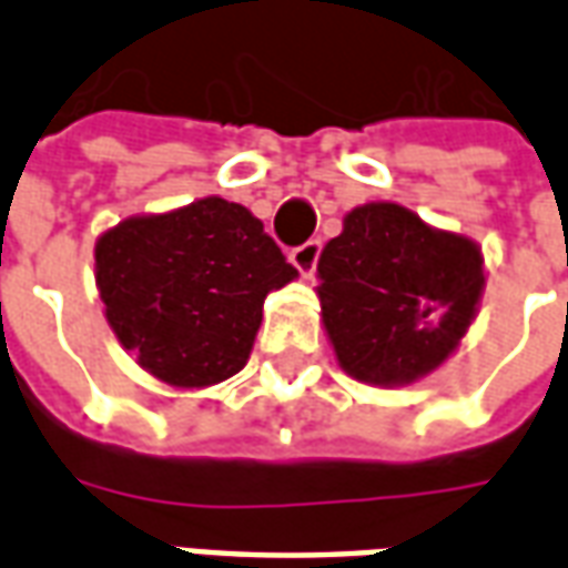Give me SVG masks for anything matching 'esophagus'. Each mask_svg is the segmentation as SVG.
Listing matches in <instances>:
<instances>
[{
	"instance_id": "34e87169",
	"label": "esophagus",
	"mask_w": 568,
	"mask_h": 568,
	"mask_svg": "<svg viewBox=\"0 0 568 568\" xmlns=\"http://www.w3.org/2000/svg\"><path fill=\"white\" fill-rule=\"evenodd\" d=\"M320 252H322V243L320 240H307V243H301L288 252V258L295 264L301 273H310L316 267V261H320Z\"/></svg>"
}]
</instances>
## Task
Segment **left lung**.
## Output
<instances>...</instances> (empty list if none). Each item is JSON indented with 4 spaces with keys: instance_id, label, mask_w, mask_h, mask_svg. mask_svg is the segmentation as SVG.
<instances>
[{
    "instance_id": "obj_1",
    "label": "left lung",
    "mask_w": 568,
    "mask_h": 568,
    "mask_svg": "<svg viewBox=\"0 0 568 568\" xmlns=\"http://www.w3.org/2000/svg\"><path fill=\"white\" fill-rule=\"evenodd\" d=\"M468 236L428 227L398 203H365L322 248L320 301L341 368L362 383L426 377L459 346L484 292Z\"/></svg>"
}]
</instances>
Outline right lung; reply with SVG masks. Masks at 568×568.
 I'll use <instances>...</instances> for the list:
<instances>
[{"mask_svg": "<svg viewBox=\"0 0 568 568\" xmlns=\"http://www.w3.org/2000/svg\"><path fill=\"white\" fill-rule=\"evenodd\" d=\"M93 258L121 346L179 389L243 371L264 297L297 276L264 224L222 197L124 219L97 240Z\"/></svg>", "mask_w": 568, "mask_h": 568, "instance_id": "1", "label": "right lung"}]
</instances>
